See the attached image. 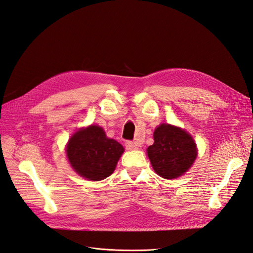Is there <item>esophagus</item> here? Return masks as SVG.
Here are the masks:
<instances>
[{"label": "esophagus", "instance_id": "obj_1", "mask_svg": "<svg viewBox=\"0 0 253 253\" xmlns=\"http://www.w3.org/2000/svg\"><path fill=\"white\" fill-rule=\"evenodd\" d=\"M126 150H137L138 149V144L136 142H132V141H126Z\"/></svg>", "mask_w": 253, "mask_h": 253}]
</instances>
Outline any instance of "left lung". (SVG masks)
<instances>
[{"instance_id":"obj_1","label":"left lung","mask_w":253,"mask_h":253,"mask_svg":"<svg viewBox=\"0 0 253 253\" xmlns=\"http://www.w3.org/2000/svg\"><path fill=\"white\" fill-rule=\"evenodd\" d=\"M154 143L147 149L154 171L166 179L185 174L197 157L194 139L178 126L163 124L154 131Z\"/></svg>"}]
</instances>
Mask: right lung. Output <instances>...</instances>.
Here are the masks:
<instances>
[{
    "instance_id": "obj_1",
    "label": "right lung",
    "mask_w": 253,
    "mask_h": 253,
    "mask_svg": "<svg viewBox=\"0 0 253 253\" xmlns=\"http://www.w3.org/2000/svg\"><path fill=\"white\" fill-rule=\"evenodd\" d=\"M125 149L108 138L103 128L89 126L80 128L67 142L66 155L72 168L88 180H102L114 172Z\"/></svg>"
}]
</instances>
